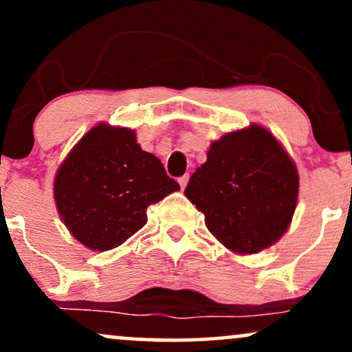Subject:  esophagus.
Masks as SVG:
<instances>
[{"label": "esophagus", "mask_w": 352, "mask_h": 352, "mask_svg": "<svg viewBox=\"0 0 352 352\" xmlns=\"http://www.w3.org/2000/svg\"><path fill=\"white\" fill-rule=\"evenodd\" d=\"M179 184H180L182 190H184L185 187H187V184H188V175H182L180 179H179Z\"/></svg>", "instance_id": "esophagus-1"}]
</instances>
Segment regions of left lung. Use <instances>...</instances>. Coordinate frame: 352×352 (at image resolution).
Returning a JSON list of instances; mask_svg holds the SVG:
<instances>
[{"instance_id":"1","label":"left lung","mask_w":352,"mask_h":352,"mask_svg":"<svg viewBox=\"0 0 352 352\" xmlns=\"http://www.w3.org/2000/svg\"><path fill=\"white\" fill-rule=\"evenodd\" d=\"M296 165L272 132L252 124L210 145L207 162L190 177L185 197L205 215L221 245L258 253L283 236L296 208Z\"/></svg>"}]
</instances>
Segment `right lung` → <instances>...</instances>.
<instances>
[{"instance_id":"1","label":"right lung","mask_w":352,"mask_h":352,"mask_svg":"<svg viewBox=\"0 0 352 352\" xmlns=\"http://www.w3.org/2000/svg\"><path fill=\"white\" fill-rule=\"evenodd\" d=\"M180 185L153 153L140 148L135 131L99 124L60 164L56 207L71 235L89 250L122 245L147 223V207Z\"/></svg>"}]
</instances>
